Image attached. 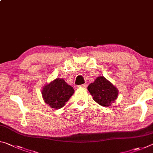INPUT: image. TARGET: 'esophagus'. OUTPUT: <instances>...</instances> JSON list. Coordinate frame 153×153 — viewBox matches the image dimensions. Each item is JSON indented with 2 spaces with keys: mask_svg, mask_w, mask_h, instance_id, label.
<instances>
[{
  "mask_svg": "<svg viewBox=\"0 0 153 153\" xmlns=\"http://www.w3.org/2000/svg\"><path fill=\"white\" fill-rule=\"evenodd\" d=\"M78 87H79V88H86V87H87V85H86V84H84L80 85V86H79Z\"/></svg>",
  "mask_w": 153,
  "mask_h": 153,
  "instance_id": "34e87169",
  "label": "esophagus"
}]
</instances>
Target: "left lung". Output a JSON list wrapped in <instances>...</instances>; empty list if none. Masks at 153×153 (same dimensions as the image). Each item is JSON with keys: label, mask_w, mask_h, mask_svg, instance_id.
Instances as JSON below:
<instances>
[{"label": "left lung", "mask_w": 153, "mask_h": 153, "mask_svg": "<svg viewBox=\"0 0 153 153\" xmlns=\"http://www.w3.org/2000/svg\"><path fill=\"white\" fill-rule=\"evenodd\" d=\"M88 90L94 101L104 107H109L118 97V89L104 76L97 77Z\"/></svg>", "instance_id": "1"}]
</instances>
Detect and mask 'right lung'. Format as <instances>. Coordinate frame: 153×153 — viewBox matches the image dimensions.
<instances>
[{
	"mask_svg": "<svg viewBox=\"0 0 153 153\" xmlns=\"http://www.w3.org/2000/svg\"><path fill=\"white\" fill-rule=\"evenodd\" d=\"M74 93L73 88L63 78H56L45 85L42 90L44 101L55 109L63 107Z\"/></svg>",
	"mask_w": 153,
	"mask_h": 153,
	"instance_id": "add662e5",
	"label": "right lung"
}]
</instances>
